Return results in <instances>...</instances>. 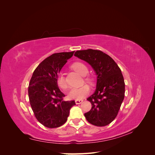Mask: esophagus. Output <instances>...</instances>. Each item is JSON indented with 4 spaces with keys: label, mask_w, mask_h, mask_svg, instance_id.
I'll return each instance as SVG.
<instances>
[{
    "label": "esophagus",
    "mask_w": 155,
    "mask_h": 155,
    "mask_svg": "<svg viewBox=\"0 0 155 155\" xmlns=\"http://www.w3.org/2000/svg\"><path fill=\"white\" fill-rule=\"evenodd\" d=\"M83 101V100H75V102H76V104H80Z\"/></svg>",
    "instance_id": "obj_1"
}]
</instances>
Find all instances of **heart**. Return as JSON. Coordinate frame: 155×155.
I'll list each match as a JSON object with an SVG mask.
<instances>
[{
  "label": "heart",
  "mask_w": 155,
  "mask_h": 155,
  "mask_svg": "<svg viewBox=\"0 0 155 155\" xmlns=\"http://www.w3.org/2000/svg\"><path fill=\"white\" fill-rule=\"evenodd\" d=\"M72 68L76 70L77 72L81 76H85L87 75L88 70L87 67L85 64L81 63H75L72 64ZM86 80L88 81H91V79L87 78ZM57 83L58 86L63 89V90H66L68 88V83L66 81L64 75L62 73H60L57 78ZM89 92H90V88L87 85L81 86L79 87H74L72 88L71 90L68 92V97L71 100H81L84 97L87 96Z\"/></svg>",
  "instance_id": "heart-1"
}]
</instances>
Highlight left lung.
Segmentation results:
<instances>
[{
	"mask_svg": "<svg viewBox=\"0 0 155 155\" xmlns=\"http://www.w3.org/2000/svg\"><path fill=\"white\" fill-rule=\"evenodd\" d=\"M74 55L90 64L97 76L96 91L87 98L92 108L84 115L94 125H109L115 119L124 99L125 83L121 70L109 55L100 50H78Z\"/></svg>",
	"mask_w": 155,
	"mask_h": 155,
	"instance_id": "1",
	"label": "left lung"
}]
</instances>
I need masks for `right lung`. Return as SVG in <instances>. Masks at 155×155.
I'll return each mask as SVG.
<instances>
[{
	"mask_svg": "<svg viewBox=\"0 0 155 155\" xmlns=\"http://www.w3.org/2000/svg\"><path fill=\"white\" fill-rule=\"evenodd\" d=\"M74 51L54 54L43 61L34 70L28 87V96L37 120L48 128H56L67 120L74 101L63 100L64 94L58 85L61 70Z\"/></svg>",
	"mask_w": 155,
	"mask_h": 155,
	"instance_id": "add662e5",
	"label": "right lung"
}]
</instances>
